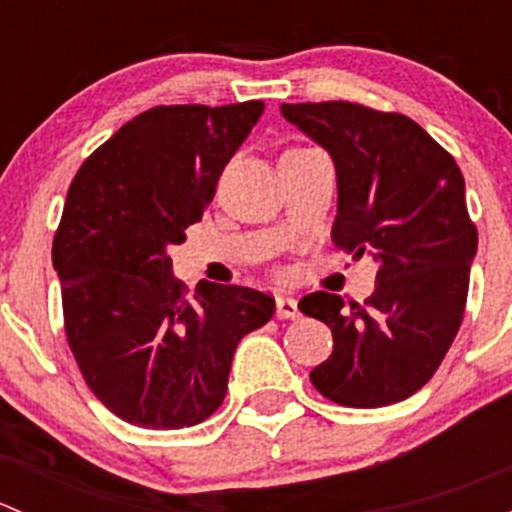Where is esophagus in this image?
<instances>
[{
	"mask_svg": "<svg viewBox=\"0 0 512 512\" xmlns=\"http://www.w3.org/2000/svg\"><path fill=\"white\" fill-rule=\"evenodd\" d=\"M277 307L275 314L280 319H297L299 317V307H297V299L292 297H277Z\"/></svg>",
	"mask_w": 512,
	"mask_h": 512,
	"instance_id": "34e87169",
	"label": "esophagus"
}]
</instances>
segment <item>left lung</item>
I'll use <instances>...</instances> for the list:
<instances>
[{
    "mask_svg": "<svg viewBox=\"0 0 512 512\" xmlns=\"http://www.w3.org/2000/svg\"><path fill=\"white\" fill-rule=\"evenodd\" d=\"M282 116L337 168L332 240L374 257L376 289L347 307L314 292L299 309L332 329L314 389L352 409L416 394L456 339L478 250L461 168L416 121L349 101L282 103Z\"/></svg>",
    "mask_w": 512,
    "mask_h": 512,
    "instance_id": "left-lung-1",
    "label": "left lung"
}]
</instances>
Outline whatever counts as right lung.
<instances>
[{
	"instance_id": "1",
	"label": "right lung",
	"mask_w": 512,
	"mask_h": 512,
	"mask_svg": "<svg viewBox=\"0 0 512 512\" xmlns=\"http://www.w3.org/2000/svg\"><path fill=\"white\" fill-rule=\"evenodd\" d=\"M262 111L151 108L81 165L66 195L51 247L66 339L96 399L133 426L173 431L215 414L237 344L275 312L270 294L237 285L200 282L185 299L168 255Z\"/></svg>"
}]
</instances>
